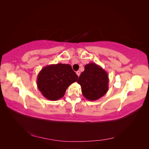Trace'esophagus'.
I'll return each instance as SVG.
<instances>
[{
  "label": "esophagus",
  "mask_w": 149,
  "mask_h": 149,
  "mask_svg": "<svg viewBox=\"0 0 149 149\" xmlns=\"http://www.w3.org/2000/svg\"><path fill=\"white\" fill-rule=\"evenodd\" d=\"M80 73H81V72H80V71H76V74H77V75H78V76L79 77V75H80Z\"/></svg>",
  "instance_id": "obj_1"
}]
</instances>
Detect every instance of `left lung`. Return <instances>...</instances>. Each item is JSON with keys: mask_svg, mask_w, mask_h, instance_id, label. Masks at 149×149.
Returning a JSON list of instances; mask_svg holds the SVG:
<instances>
[{"mask_svg": "<svg viewBox=\"0 0 149 149\" xmlns=\"http://www.w3.org/2000/svg\"><path fill=\"white\" fill-rule=\"evenodd\" d=\"M77 82L81 86L83 95L89 101L99 100L109 89L107 72L94 63L86 65Z\"/></svg>", "mask_w": 149, "mask_h": 149, "instance_id": "8db88e82", "label": "left lung"}]
</instances>
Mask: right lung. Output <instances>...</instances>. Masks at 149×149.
<instances>
[{"label": "right lung", "instance_id": "add662e5", "mask_svg": "<svg viewBox=\"0 0 149 149\" xmlns=\"http://www.w3.org/2000/svg\"><path fill=\"white\" fill-rule=\"evenodd\" d=\"M78 76L68 64L58 63L43 67L37 76V84L42 95L50 101L64 96L67 88Z\"/></svg>", "mask_w": 149, "mask_h": 149}]
</instances>
